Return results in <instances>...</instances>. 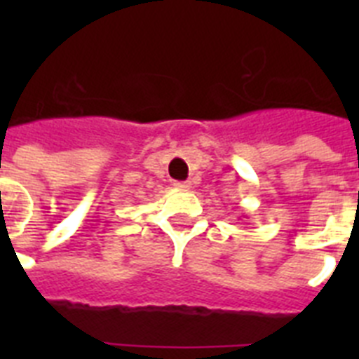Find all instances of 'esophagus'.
<instances>
[{
    "mask_svg": "<svg viewBox=\"0 0 359 359\" xmlns=\"http://www.w3.org/2000/svg\"><path fill=\"white\" fill-rule=\"evenodd\" d=\"M174 187L180 190H190V187H192V183L190 182H176L174 183Z\"/></svg>",
    "mask_w": 359,
    "mask_h": 359,
    "instance_id": "34e87169",
    "label": "esophagus"
}]
</instances>
